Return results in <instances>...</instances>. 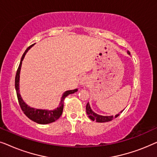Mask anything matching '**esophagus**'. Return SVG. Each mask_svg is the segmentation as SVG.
Instances as JSON below:
<instances>
[{
	"mask_svg": "<svg viewBox=\"0 0 157 157\" xmlns=\"http://www.w3.org/2000/svg\"><path fill=\"white\" fill-rule=\"evenodd\" d=\"M88 83V79L86 78V77H83V78H82L81 79V84L84 86L86 84H87Z\"/></svg>",
	"mask_w": 157,
	"mask_h": 157,
	"instance_id": "esophagus-1",
	"label": "esophagus"
}]
</instances>
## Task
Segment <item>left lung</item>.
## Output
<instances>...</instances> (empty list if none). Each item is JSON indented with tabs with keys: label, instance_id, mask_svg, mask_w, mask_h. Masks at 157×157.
I'll use <instances>...</instances> for the list:
<instances>
[{
	"label": "left lung",
	"instance_id": "1",
	"mask_svg": "<svg viewBox=\"0 0 157 157\" xmlns=\"http://www.w3.org/2000/svg\"><path fill=\"white\" fill-rule=\"evenodd\" d=\"M128 54H130L129 51H128ZM86 108L87 114L89 115V117L90 118V119H91L92 121H95L96 122H100V123L110 121H111V120H113V119H114V118H117L119 116V114H117V115H116L115 117H113V116H111V117H104V116H100L98 114H96V113H94V111L91 110V108H90V105L89 103H87L86 107ZM122 111H121L119 113H122Z\"/></svg>",
	"mask_w": 157,
	"mask_h": 157
}]
</instances>
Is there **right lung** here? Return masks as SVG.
Here are the masks:
<instances>
[{
  "instance_id": "right-lung-1",
  "label": "right lung",
  "mask_w": 157,
  "mask_h": 157,
  "mask_svg": "<svg viewBox=\"0 0 157 157\" xmlns=\"http://www.w3.org/2000/svg\"><path fill=\"white\" fill-rule=\"evenodd\" d=\"M33 44H32L29 47H28L26 50L25 51L24 53L22 56L21 58L20 64H19L18 69H17L16 74V78H15V88L16 90V94L17 97H18V103L20 105L21 109H22L23 112L25 113V116L28 118H29L32 121L36 122L38 124H50L52 122L56 121L59 119V117H61L62 113H63V104H64V99L66 96L69 95V94H74L75 92L78 91V89H74V90H71V91H67L63 94V96L61 98V104H60V106L59 108L55 109L54 111H46V110H40V109H34L33 108H30L29 106H28L23 101L21 96L19 93V77H20V71L21 64H22V61L24 58L25 53L30 48H31Z\"/></svg>"
}]
</instances>
